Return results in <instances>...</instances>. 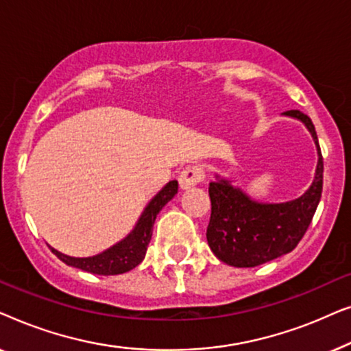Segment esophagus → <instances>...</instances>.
Instances as JSON below:
<instances>
[{
  "label": "esophagus",
  "instance_id": "esophagus-1",
  "mask_svg": "<svg viewBox=\"0 0 351 351\" xmlns=\"http://www.w3.org/2000/svg\"><path fill=\"white\" fill-rule=\"evenodd\" d=\"M204 179V171L201 166H186L179 174V185L182 190H189Z\"/></svg>",
  "mask_w": 351,
  "mask_h": 351
}]
</instances>
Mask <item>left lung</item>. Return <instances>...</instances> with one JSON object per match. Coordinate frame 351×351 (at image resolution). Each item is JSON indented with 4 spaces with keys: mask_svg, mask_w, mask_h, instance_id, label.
Returning a JSON list of instances; mask_svg holds the SVG:
<instances>
[{
    "mask_svg": "<svg viewBox=\"0 0 351 351\" xmlns=\"http://www.w3.org/2000/svg\"><path fill=\"white\" fill-rule=\"evenodd\" d=\"M302 121L318 150L313 184L299 198L286 203H258L232 182L209 184L210 220L208 244L219 261L238 268L257 267L295 249L311 223L323 191V155L311 119L299 110L282 113Z\"/></svg>",
    "mask_w": 351,
    "mask_h": 351,
    "instance_id": "left-lung-1",
    "label": "left lung"
}]
</instances>
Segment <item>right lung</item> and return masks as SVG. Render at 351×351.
Masks as SVG:
<instances>
[{
    "label": "right lung",
    "instance_id": "obj_1",
    "mask_svg": "<svg viewBox=\"0 0 351 351\" xmlns=\"http://www.w3.org/2000/svg\"><path fill=\"white\" fill-rule=\"evenodd\" d=\"M177 189H179L177 180H171L169 184L162 186V190L158 191L155 198L143 209L141 219H138L132 232L126 238L121 239V241L114 244V246L97 254V256L70 257L56 251L54 247H51V251L66 265L80 268V270L88 273H94V275H121V273L132 270L145 257L148 243L152 239L153 223H155L158 213L174 198Z\"/></svg>",
    "mask_w": 351,
    "mask_h": 351
}]
</instances>
